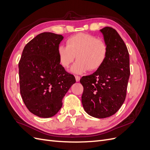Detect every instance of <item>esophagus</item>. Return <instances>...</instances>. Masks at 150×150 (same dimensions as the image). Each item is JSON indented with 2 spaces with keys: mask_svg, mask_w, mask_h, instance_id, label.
<instances>
[{
  "mask_svg": "<svg viewBox=\"0 0 150 150\" xmlns=\"http://www.w3.org/2000/svg\"><path fill=\"white\" fill-rule=\"evenodd\" d=\"M75 78H76V82H79L80 80V77L78 76H75Z\"/></svg>",
  "mask_w": 150,
  "mask_h": 150,
  "instance_id": "obj_1",
  "label": "esophagus"
}]
</instances>
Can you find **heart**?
<instances>
[{
  "mask_svg": "<svg viewBox=\"0 0 150 150\" xmlns=\"http://www.w3.org/2000/svg\"><path fill=\"white\" fill-rule=\"evenodd\" d=\"M108 54L107 44L95 36L79 33L68 38L66 46L60 45L57 47L59 62L65 69L75 59L71 71L76 74H82L88 69L96 71L106 61Z\"/></svg>",
  "mask_w": 150,
  "mask_h": 150,
  "instance_id": "b5f03b06",
  "label": "heart"
}]
</instances>
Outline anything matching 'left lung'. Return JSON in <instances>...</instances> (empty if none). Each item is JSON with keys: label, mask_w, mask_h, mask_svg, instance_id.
<instances>
[{"label": "left lung", "mask_w": 150, "mask_h": 150, "mask_svg": "<svg viewBox=\"0 0 150 150\" xmlns=\"http://www.w3.org/2000/svg\"><path fill=\"white\" fill-rule=\"evenodd\" d=\"M108 47L103 65L93 74L83 76L81 101L85 111L97 118L110 117L123 104L130 74L129 56L123 40L110 27L100 30Z\"/></svg>", "instance_id": "left-lung-1"}]
</instances>
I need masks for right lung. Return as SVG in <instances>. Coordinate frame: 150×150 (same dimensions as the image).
Instances as JSON below:
<instances>
[{
  "instance_id": "1",
  "label": "right lung",
  "mask_w": 150,
  "mask_h": 150,
  "mask_svg": "<svg viewBox=\"0 0 150 150\" xmlns=\"http://www.w3.org/2000/svg\"><path fill=\"white\" fill-rule=\"evenodd\" d=\"M64 37L39 34L25 45L19 62L20 93L25 106L40 117L56 115L74 76L59 62L57 47Z\"/></svg>"
}]
</instances>
